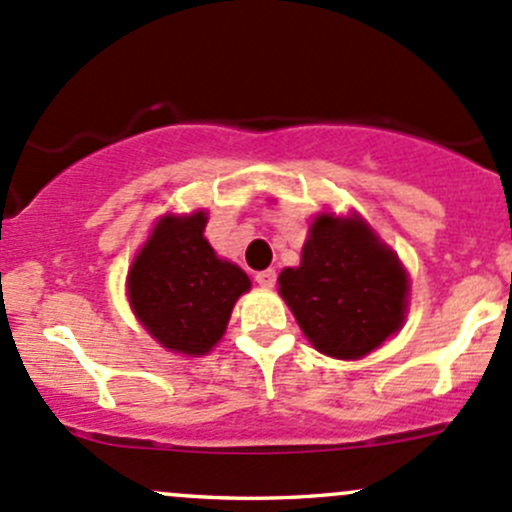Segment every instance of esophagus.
I'll use <instances>...</instances> for the list:
<instances>
[{
  "label": "esophagus",
  "instance_id": "34e87169",
  "mask_svg": "<svg viewBox=\"0 0 512 512\" xmlns=\"http://www.w3.org/2000/svg\"><path fill=\"white\" fill-rule=\"evenodd\" d=\"M256 283L261 288H273L276 286V271H273V268H268V271L256 273Z\"/></svg>",
  "mask_w": 512,
  "mask_h": 512
}]
</instances>
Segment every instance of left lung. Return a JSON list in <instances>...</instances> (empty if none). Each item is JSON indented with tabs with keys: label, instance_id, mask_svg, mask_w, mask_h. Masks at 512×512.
I'll return each instance as SVG.
<instances>
[{
	"label": "left lung",
	"instance_id": "left-lung-1",
	"mask_svg": "<svg viewBox=\"0 0 512 512\" xmlns=\"http://www.w3.org/2000/svg\"><path fill=\"white\" fill-rule=\"evenodd\" d=\"M278 291L315 350L360 360L402 330L409 276L365 219L320 214L300 266L283 268Z\"/></svg>",
	"mask_w": 512,
	"mask_h": 512
}]
</instances>
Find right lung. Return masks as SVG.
<instances>
[{
	"label": "right lung",
	"instance_id": "obj_1",
	"mask_svg": "<svg viewBox=\"0 0 512 512\" xmlns=\"http://www.w3.org/2000/svg\"><path fill=\"white\" fill-rule=\"evenodd\" d=\"M207 212L167 214L128 271V298L145 330L170 352L207 355L224 335L239 295L251 288L236 263L204 239Z\"/></svg>",
	"mask_w": 512,
	"mask_h": 512
}]
</instances>
